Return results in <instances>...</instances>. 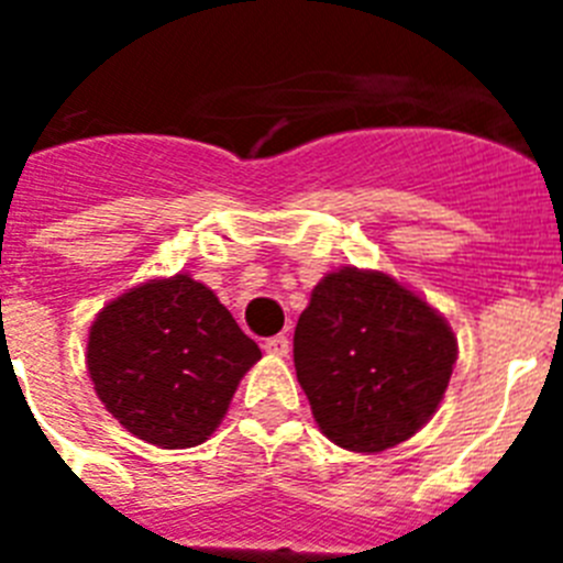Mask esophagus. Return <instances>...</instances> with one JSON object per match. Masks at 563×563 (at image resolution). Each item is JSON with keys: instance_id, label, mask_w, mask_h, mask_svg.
Returning <instances> with one entry per match:
<instances>
[{"instance_id": "34e87169", "label": "esophagus", "mask_w": 563, "mask_h": 563, "mask_svg": "<svg viewBox=\"0 0 563 563\" xmlns=\"http://www.w3.org/2000/svg\"><path fill=\"white\" fill-rule=\"evenodd\" d=\"M265 352H267V355L287 357V352H290V338H287V335L267 338V341H265Z\"/></svg>"}]
</instances>
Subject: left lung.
Instances as JSON below:
<instances>
[{
    "label": "left lung",
    "mask_w": 563,
    "mask_h": 563,
    "mask_svg": "<svg viewBox=\"0 0 563 563\" xmlns=\"http://www.w3.org/2000/svg\"><path fill=\"white\" fill-rule=\"evenodd\" d=\"M318 429L357 454L386 451L431 420L449 389L456 338L445 318L386 273H327L292 338Z\"/></svg>",
    "instance_id": "obj_1"
}]
</instances>
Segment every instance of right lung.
I'll use <instances>...</instances> for the list:
<instances>
[{
	"instance_id": "right-lung-1",
	"label": "right lung",
	"mask_w": 563,
	"mask_h": 563,
	"mask_svg": "<svg viewBox=\"0 0 563 563\" xmlns=\"http://www.w3.org/2000/svg\"><path fill=\"white\" fill-rule=\"evenodd\" d=\"M256 341L188 273L109 301L89 330L87 369L109 415L161 449H194L225 417Z\"/></svg>"
}]
</instances>
